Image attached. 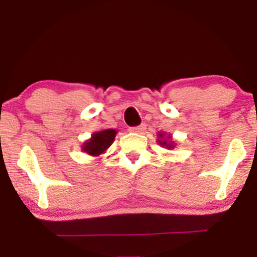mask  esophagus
I'll list each match as a JSON object with an SVG mask.
<instances>
[{
    "label": "esophagus",
    "instance_id": "34e87169",
    "mask_svg": "<svg viewBox=\"0 0 257 257\" xmlns=\"http://www.w3.org/2000/svg\"><path fill=\"white\" fill-rule=\"evenodd\" d=\"M145 129H147L145 124H141V125H138V126H133V128H131L129 131L133 132V133H143Z\"/></svg>",
    "mask_w": 257,
    "mask_h": 257
}]
</instances>
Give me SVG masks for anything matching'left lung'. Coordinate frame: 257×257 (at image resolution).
I'll use <instances>...</instances> for the list:
<instances>
[{"label":"left lung","mask_w":257,"mask_h":257,"mask_svg":"<svg viewBox=\"0 0 257 257\" xmlns=\"http://www.w3.org/2000/svg\"><path fill=\"white\" fill-rule=\"evenodd\" d=\"M158 144L162 145V147H165L167 149H173L175 147V142L173 141L172 136L170 134L164 133V132H159L158 133Z\"/></svg>","instance_id":"left-lung-1"}]
</instances>
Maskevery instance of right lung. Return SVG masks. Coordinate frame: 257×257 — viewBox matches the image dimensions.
<instances>
[{"label": "right lung", "instance_id": "right-lung-1", "mask_svg": "<svg viewBox=\"0 0 257 257\" xmlns=\"http://www.w3.org/2000/svg\"><path fill=\"white\" fill-rule=\"evenodd\" d=\"M116 136L115 129H104V131L95 132L88 141L82 145V150L92 157H99L104 154L105 150L112 145Z\"/></svg>", "mask_w": 257, "mask_h": 257}]
</instances>
